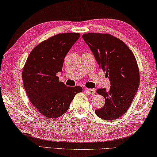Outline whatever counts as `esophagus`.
I'll return each mask as SVG.
<instances>
[{"label":"esophagus","instance_id":"obj_1","mask_svg":"<svg viewBox=\"0 0 157 157\" xmlns=\"http://www.w3.org/2000/svg\"><path fill=\"white\" fill-rule=\"evenodd\" d=\"M86 90L89 95H94L95 93V90L93 89V88H86Z\"/></svg>","mask_w":157,"mask_h":157}]
</instances>
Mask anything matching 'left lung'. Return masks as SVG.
<instances>
[{
  "mask_svg": "<svg viewBox=\"0 0 157 157\" xmlns=\"http://www.w3.org/2000/svg\"><path fill=\"white\" fill-rule=\"evenodd\" d=\"M82 38L110 82L109 89L97 90L104 97L105 104L95 110V114L105 120L118 119L129 108L139 88L140 79L135 57L123 41L110 34L88 33Z\"/></svg>",
  "mask_w": 157,
  "mask_h": 157,
  "instance_id": "1",
  "label": "left lung"
}]
</instances>
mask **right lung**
Masks as SVG:
<instances>
[{
    "label": "right lung",
    "mask_w": 157,
    "mask_h": 157,
    "mask_svg": "<svg viewBox=\"0 0 157 157\" xmlns=\"http://www.w3.org/2000/svg\"><path fill=\"white\" fill-rule=\"evenodd\" d=\"M80 37L64 33L51 37L31 51L22 71V80L29 100L48 118H58L67 112L81 86H67L59 82L65 56Z\"/></svg>",
    "instance_id": "add662e5"
}]
</instances>
